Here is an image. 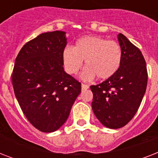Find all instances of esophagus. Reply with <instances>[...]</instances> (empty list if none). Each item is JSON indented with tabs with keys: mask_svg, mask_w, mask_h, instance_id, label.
Returning a JSON list of instances; mask_svg holds the SVG:
<instances>
[{
	"mask_svg": "<svg viewBox=\"0 0 158 158\" xmlns=\"http://www.w3.org/2000/svg\"><path fill=\"white\" fill-rule=\"evenodd\" d=\"M81 86H82V90H86V89H88L89 88V85L85 84H82Z\"/></svg>",
	"mask_w": 158,
	"mask_h": 158,
	"instance_id": "34e87169",
	"label": "esophagus"
}]
</instances>
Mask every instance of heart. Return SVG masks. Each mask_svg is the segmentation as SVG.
I'll return each mask as SVG.
<instances>
[{"label":"heart","mask_w":158,"mask_h":158,"mask_svg":"<svg viewBox=\"0 0 158 158\" xmlns=\"http://www.w3.org/2000/svg\"><path fill=\"white\" fill-rule=\"evenodd\" d=\"M85 60L86 69L82 74L85 80L112 77L120 69L122 61V50L116 42L108 41L96 36H86L77 41L74 48H64L63 60L65 70L76 74L83 66Z\"/></svg>","instance_id":"1"}]
</instances>
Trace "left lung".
<instances>
[{"instance_id": "obj_1", "label": "left lung", "mask_w": 158, "mask_h": 158, "mask_svg": "<svg viewBox=\"0 0 158 158\" xmlns=\"http://www.w3.org/2000/svg\"><path fill=\"white\" fill-rule=\"evenodd\" d=\"M122 50L120 69L112 77L90 86L92 108L106 127L119 129L127 125L137 112L148 84V71L141 51L122 33L118 35Z\"/></svg>"}]
</instances>
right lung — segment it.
<instances>
[{
  "mask_svg": "<svg viewBox=\"0 0 158 158\" xmlns=\"http://www.w3.org/2000/svg\"><path fill=\"white\" fill-rule=\"evenodd\" d=\"M66 43L63 31L42 33L25 43L15 59V95L28 121L42 132L64 125L81 92V84L63 68Z\"/></svg>",
  "mask_w": 158,
  "mask_h": 158,
  "instance_id": "1",
  "label": "right lung"
}]
</instances>
